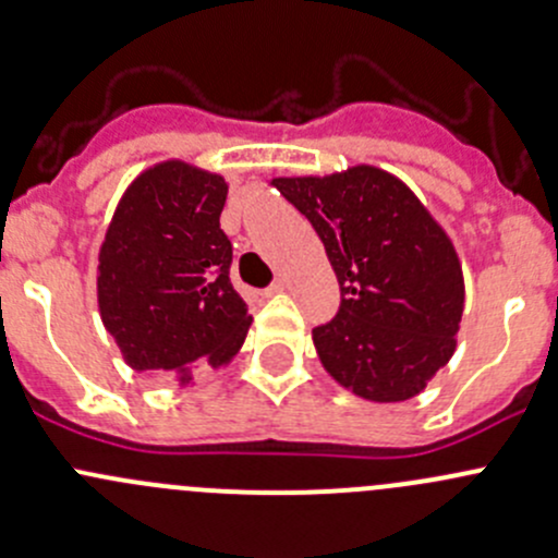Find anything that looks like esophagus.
Wrapping results in <instances>:
<instances>
[{
	"instance_id": "1",
	"label": "esophagus",
	"mask_w": 558,
	"mask_h": 558,
	"mask_svg": "<svg viewBox=\"0 0 558 558\" xmlns=\"http://www.w3.org/2000/svg\"><path fill=\"white\" fill-rule=\"evenodd\" d=\"M283 291H286V280H283V278H278V280H275L272 286H269V289H264V294H267V296H275V294H283Z\"/></svg>"
}]
</instances>
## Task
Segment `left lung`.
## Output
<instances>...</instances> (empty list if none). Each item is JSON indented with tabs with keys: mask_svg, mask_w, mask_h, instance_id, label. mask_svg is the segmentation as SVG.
I'll list each match as a JSON object with an SVG mask.
<instances>
[{
	"mask_svg": "<svg viewBox=\"0 0 558 558\" xmlns=\"http://www.w3.org/2000/svg\"><path fill=\"white\" fill-rule=\"evenodd\" d=\"M272 185L313 223L340 283V311L313 329L326 373L369 402L424 391L451 362L464 313V275L446 229L378 167Z\"/></svg>",
	"mask_w": 558,
	"mask_h": 558,
	"instance_id": "obj_1",
	"label": "left lung"
}]
</instances>
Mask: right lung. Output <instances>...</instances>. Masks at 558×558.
<instances>
[{
	"label": "right lung",
	"mask_w": 558,
	"mask_h": 558,
	"mask_svg": "<svg viewBox=\"0 0 558 558\" xmlns=\"http://www.w3.org/2000/svg\"><path fill=\"white\" fill-rule=\"evenodd\" d=\"M227 180L170 159L123 191L99 247L97 300L123 362L191 384L232 362L251 315L229 280Z\"/></svg>",
	"instance_id": "1"
}]
</instances>
